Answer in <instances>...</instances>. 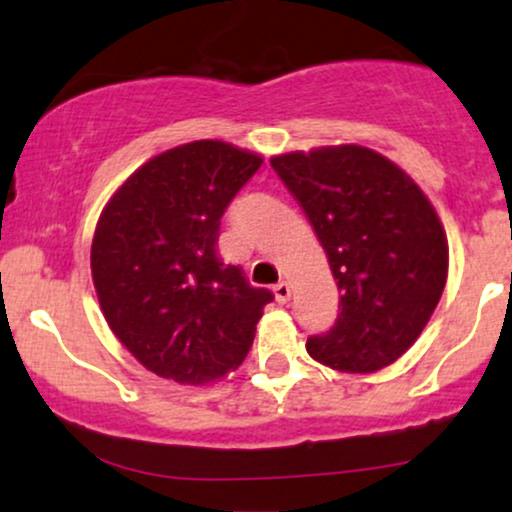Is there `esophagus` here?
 Listing matches in <instances>:
<instances>
[{
    "label": "esophagus",
    "instance_id": "34e87169",
    "mask_svg": "<svg viewBox=\"0 0 512 512\" xmlns=\"http://www.w3.org/2000/svg\"><path fill=\"white\" fill-rule=\"evenodd\" d=\"M273 292H275V302H278V304H287V302H290L292 287L287 285V282H278V285L273 287Z\"/></svg>",
    "mask_w": 512,
    "mask_h": 512
}]
</instances>
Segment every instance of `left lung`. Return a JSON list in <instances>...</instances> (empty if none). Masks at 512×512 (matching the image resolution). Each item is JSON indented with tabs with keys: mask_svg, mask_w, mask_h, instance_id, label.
I'll return each mask as SVG.
<instances>
[{
	"mask_svg": "<svg viewBox=\"0 0 512 512\" xmlns=\"http://www.w3.org/2000/svg\"><path fill=\"white\" fill-rule=\"evenodd\" d=\"M270 165L304 208L340 290L338 321L306 340V352L345 374L393 364L446 287L448 239L431 201L393 160L352 143Z\"/></svg>",
	"mask_w": 512,
	"mask_h": 512,
	"instance_id": "obj_1",
	"label": "left lung"
}]
</instances>
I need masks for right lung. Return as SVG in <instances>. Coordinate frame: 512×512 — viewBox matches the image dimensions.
Masks as SVG:
<instances>
[{
  "instance_id": "obj_1",
  "label": "right lung",
  "mask_w": 512,
  "mask_h": 512,
  "mask_svg": "<svg viewBox=\"0 0 512 512\" xmlns=\"http://www.w3.org/2000/svg\"><path fill=\"white\" fill-rule=\"evenodd\" d=\"M225 141L150 158L102 208L90 270L107 326L148 371L206 386L244 362L273 294L220 261V218L261 167Z\"/></svg>"
}]
</instances>
